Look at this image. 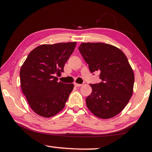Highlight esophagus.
I'll return each instance as SVG.
<instances>
[{
    "label": "esophagus",
    "instance_id": "esophagus-1",
    "mask_svg": "<svg viewBox=\"0 0 152 152\" xmlns=\"http://www.w3.org/2000/svg\"><path fill=\"white\" fill-rule=\"evenodd\" d=\"M82 85V84H77V83H74V86H76V87H80Z\"/></svg>",
    "mask_w": 152,
    "mask_h": 152
}]
</instances>
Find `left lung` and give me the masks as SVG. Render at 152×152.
<instances>
[{
  "mask_svg": "<svg viewBox=\"0 0 152 152\" xmlns=\"http://www.w3.org/2000/svg\"><path fill=\"white\" fill-rule=\"evenodd\" d=\"M78 50L91 72H100L102 80L90 84L92 91L86 99L87 107L101 119L116 116L133 94L134 73L127 57L119 48L104 43H82Z\"/></svg>",
  "mask_w": 152,
  "mask_h": 152,
  "instance_id": "obj_1",
  "label": "left lung"
}]
</instances>
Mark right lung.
Segmentation results:
<instances>
[{"label":"right lung","mask_w":152,"mask_h":152,"mask_svg":"<svg viewBox=\"0 0 152 152\" xmlns=\"http://www.w3.org/2000/svg\"><path fill=\"white\" fill-rule=\"evenodd\" d=\"M76 45V42H68L37 46L22 65V91L31 109L40 116L53 117L65 107L74 84L58 82L56 76L64 72Z\"/></svg>","instance_id":"right-lung-1"}]
</instances>
